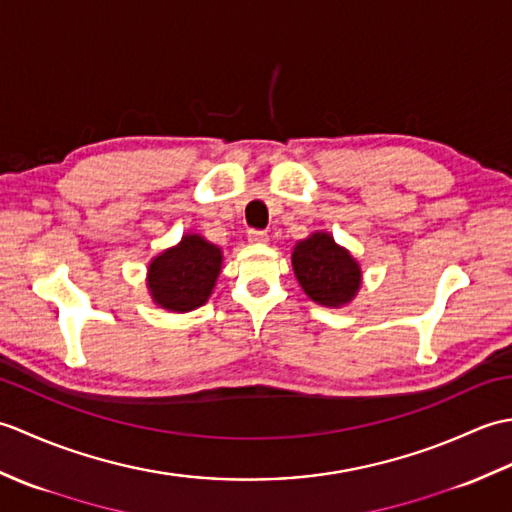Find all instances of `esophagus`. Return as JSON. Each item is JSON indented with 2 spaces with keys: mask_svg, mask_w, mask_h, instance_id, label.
<instances>
[{
  "mask_svg": "<svg viewBox=\"0 0 512 512\" xmlns=\"http://www.w3.org/2000/svg\"><path fill=\"white\" fill-rule=\"evenodd\" d=\"M248 239L253 244H266L268 242V233L266 231H257V228H250Z\"/></svg>",
  "mask_w": 512,
  "mask_h": 512,
  "instance_id": "esophagus-1",
  "label": "esophagus"
}]
</instances>
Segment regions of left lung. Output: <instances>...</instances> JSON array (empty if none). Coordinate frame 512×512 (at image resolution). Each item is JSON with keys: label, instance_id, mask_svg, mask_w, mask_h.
Wrapping results in <instances>:
<instances>
[{"label": "left lung", "instance_id": "obj_1", "mask_svg": "<svg viewBox=\"0 0 512 512\" xmlns=\"http://www.w3.org/2000/svg\"><path fill=\"white\" fill-rule=\"evenodd\" d=\"M292 270L303 292L325 308L350 303L361 288V266L330 233H312L292 250Z\"/></svg>", "mask_w": 512, "mask_h": 512}]
</instances>
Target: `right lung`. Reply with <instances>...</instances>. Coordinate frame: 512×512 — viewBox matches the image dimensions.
Returning a JSON list of instances; mask_svg holds the SVG:
<instances>
[{"label":"right lung","mask_w":512,"mask_h":512,"mask_svg":"<svg viewBox=\"0 0 512 512\" xmlns=\"http://www.w3.org/2000/svg\"><path fill=\"white\" fill-rule=\"evenodd\" d=\"M222 250L202 235H184L149 264L147 288L156 306L191 312L209 301L222 270Z\"/></svg>","instance_id":"1"}]
</instances>
